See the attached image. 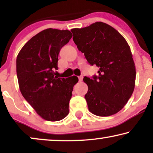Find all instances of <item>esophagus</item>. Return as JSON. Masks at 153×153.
Listing matches in <instances>:
<instances>
[{"label": "esophagus", "mask_w": 153, "mask_h": 153, "mask_svg": "<svg viewBox=\"0 0 153 153\" xmlns=\"http://www.w3.org/2000/svg\"><path fill=\"white\" fill-rule=\"evenodd\" d=\"M82 80H83V76H79V81H82Z\"/></svg>", "instance_id": "esophagus-1"}]
</instances>
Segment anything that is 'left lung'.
<instances>
[{
    "label": "left lung",
    "instance_id": "1",
    "mask_svg": "<svg viewBox=\"0 0 153 153\" xmlns=\"http://www.w3.org/2000/svg\"><path fill=\"white\" fill-rule=\"evenodd\" d=\"M71 31L88 62L100 68L98 76L83 78L88 87L85 99L90 112L102 117L116 114L127 104L135 86L136 68L128 43L103 22Z\"/></svg>",
    "mask_w": 153,
    "mask_h": 153
}]
</instances>
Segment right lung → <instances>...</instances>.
Segmentation results:
<instances>
[{"label": "right lung", "mask_w": 153, "mask_h": 153, "mask_svg": "<svg viewBox=\"0 0 153 153\" xmlns=\"http://www.w3.org/2000/svg\"><path fill=\"white\" fill-rule=\"evenodd\" d=\"M72 34L68 30L45 29L27 42L16 57V74L21 93L41 118L62 120L69 114V103L76 76L58 78V54Z\"/></svg>", "instance_id": "right-lung-1"}]
</instances>
